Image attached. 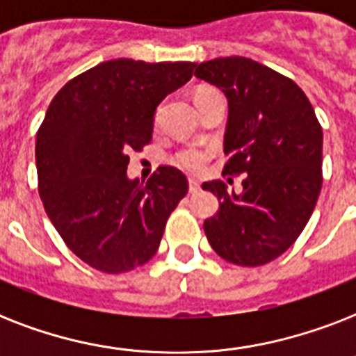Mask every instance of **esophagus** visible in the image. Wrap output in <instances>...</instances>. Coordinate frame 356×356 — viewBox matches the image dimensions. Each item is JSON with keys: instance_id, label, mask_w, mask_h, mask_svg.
Instances as JSON below:
<instances>
[{"instance_id": "esophagus-1", "label": "esophagus", "mask_w": 356, "mask_h": 356, "mask_svg": "<svg viewBox=\"0 0 356 356\" xmlns=\"http://www.w3.org/2000/svg\"><path fill=\"white\" fill-rule=\"evenodd\" d=\"M188 190H190V194H195V192H200V183H197V181H194V179H190Z\"/></svg>"}]
</instances>
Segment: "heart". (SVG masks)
I'll list each match as a JSON object with an SVG mask.
<instances>
[{"label":"heart","instance_id":"heart-1","mask_svg":"<svg viewBox=\"0 0 356 356\" xmlns=\"http://www.w3.org/2000/svg\"><path fill=\"white\" fill-rule=\"evenodd\" d=\"M173 164L179 166L184 172L190 173H200L203 168H205L207 161H209V151L203 149V147H184V149H179L175 155H173Z\"/></svg>","mask_w":356,"mask_h":356}]
</instances>
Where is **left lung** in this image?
<instances>
[{
  "label": "left lung",
  "instance_id": "8db88e82",
  "mask_svg": "<svg viewBox=\"0 0 356 356\" xmlns=\"http://www.w3.org/2000/svg\"><path fill=\"white\" fill-rule=\"evenodd\" d=\"M194 75L227 97L225 173H245L242 194L222 181L203 183L220 200V211L203 223L209 243L233 264H268L298 240L314 211L321 125L305 92L257 60L214 58Z\"/></svg>",
  "mask_w": 356,
  "mask_h": 356
}]
</instances>
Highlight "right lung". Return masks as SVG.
Instances as JSON below:
<instances>
[{
    "label": "right lung",
    "instance_id": "right-lung-1",
    "mask_svg": "<svg viewBox=\"0 0 356 356\" xmlns=\"http://www.w3.org/2000/svg\"><path fill=\"white\" fill-rule=\"evenodd\" d=\"M194 66L107 60L68 81L47 107L36 133L38 194L66 245L96 270L145 264L188 192L173 166L145 184L129 179L127 153L149 144L156 107L188 83Z\"/></svg>",
    "mask_w": 356,
    "mask_h": 356
}]
</instances>
